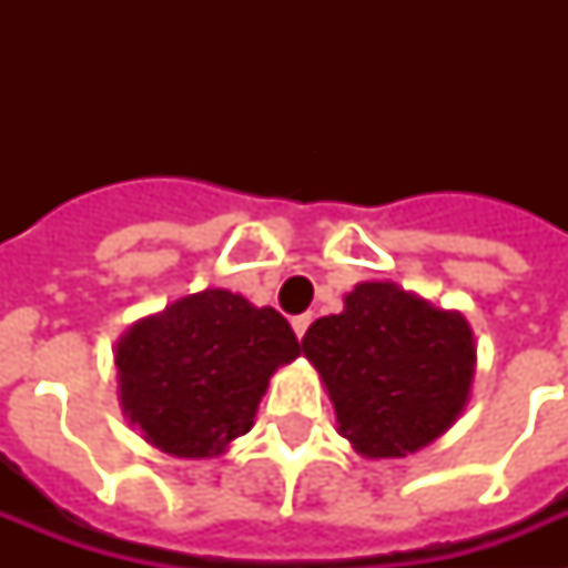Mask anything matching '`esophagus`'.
Segmentation results:
<instances>
[{
  "label": "esophagus",
  "instance_id": "obj_1",
  "mask_svg": "<svg viewBox=\"0 0 568 568\" xmlns=\"http://www.w3.org/2000/svg\"><path fill=\"white\" fill-rule=\"evenodd\" d=\"M310 324H312V315H297V318H292V327H294V333H297V338L306 336Z\"/></svg>",
  "mask_w": 568,
  "mask_h": 568
}]
</instances>
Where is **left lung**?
<instances>
[{
    "label": "left lung",
    "mask_w": 568,
    "mask_h": 568,
    "mask_svg": "<svg viewBox=\"0 0 568 568\" xmlns=\"http://www.w3.org/2000/svg\"><path fill=\"white\" fill-rule=\"evenodd\" d=\"M336 406L338 433L368 459L406 457L457 422L475 377V336L395 283H359L303 336Z\"/></svg>",
    "instance_id": "obj_1"
}]
</instances>
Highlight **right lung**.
<instances>
[{
  "instance_id": "1",
  "label": "right lung",
  "mask_w": 568,
  "mask_h": 568,
  "mask_svg": "<svg viewBox=\"0 0 568 568\" xmlns=\"http://www.w3.org/2000/svg\"><path fill=\"white\" fill-rule=\"evenodd\" d=\"M297 356V336L280 312L205 288L120 336V406L164 454L217 457L253 427L271 374Z\"/></svg>"
}]
</instances>
